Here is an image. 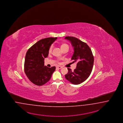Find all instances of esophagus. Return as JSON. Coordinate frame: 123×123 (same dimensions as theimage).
<instances>
[{
    "instance_id": "obj_1",
    "label": "esophagus",
    "mask_w": 123,
    "mask_h": 123,
    "mask_svg": "<svg viewBox=\"0 0 123 123\" xmlns=\"http://www.w3.org/2000/svg\"><path fill=\"white\" fill-rule=\"evenodd\" d=\"M56 68H59V69H61V68H62V67L60 66H58L56 67Z\"/></svg>"
}]
</instances>
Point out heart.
I'll use <instances>...</instances> for the list:
<instances>
[{
  "label": "heart",
  "instance_id": "b5f03b06",
  "mask_svg": "<svg viewBox=\"0 0 123 123\" xmlns=\"http://www.w3.org/2000/svg\"><path fill=\"white\" fill-rule=\"evenodd\" d=\"M68 47V45H67V44H66V43H63V44H62L61 45V49H64L65 47ZM53 47V45H52V46H51L49 48V53H51L52 51Z\"/></svg>",
  "mask_w": 123,
  "mask_h": 123
}]
</instances>
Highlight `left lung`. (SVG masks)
<instances>
[{
  "label": "left lung",
  "instance_id": "1",
  "mask_svg": "<svg viewBox=\"0 0 123 123\" xmlns=\"http://www.w3.org/2000/svg\"><path fill=\"white\" fill-rule=\"evenodd\" d=\"M65 39L69 40L74 48L71 59L77 62L76 68L74 71L68 68L65 78L74 85H79L89 76L93 67V55L89 46L85 42L74 37L67 36Z\"/></svg>",
  "mask_w": 123,
  "mask_h": 123
}]
</instances>
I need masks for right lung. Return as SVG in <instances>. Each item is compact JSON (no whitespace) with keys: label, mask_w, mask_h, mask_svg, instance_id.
Masks as SVG:
<instances>
[{"label":"right lung","mask_w":123,"mask_h":123,"mask_svg":"<svg viewBox=\"0 0 123 123\" xmlns=\"http://www.w3.org/2000/svg\"><path fill=\"white\" fill-rule=\"evenodd\" d=\"M57 38L42 39L31 47L26 54L25 72L30 81L34 85L41 86L51 79L55 70V66L49 68L44 66V58L49 55L51 44Z\"/></svg>","instance_id":"obj_1"}]
</instances>
